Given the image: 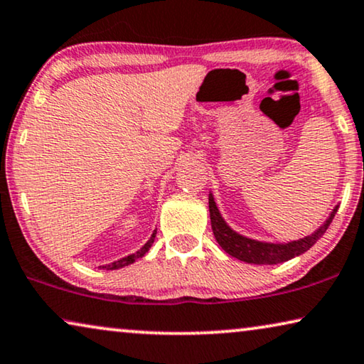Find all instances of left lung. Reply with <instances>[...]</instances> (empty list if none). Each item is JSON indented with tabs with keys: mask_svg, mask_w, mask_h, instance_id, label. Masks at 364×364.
Returning a JSON list of instances; mask_svg holds the SVG:
<instances>
[{
	"mask_svg": "<svg viewBox=\"0 0 364 364\" xmlns=\"http://www.w3.org/2000/svg\"><path fill=\"white\" fill-rule=\"evenodd\" d=\"M208 208H210V220H212V230L215 238H217L218 245L223 247V250L228 252L230 256L238 257V259L250 262V264H277V262H284L292 259L299 255H302L307 250H310L315 243H317L318 238H322L323 233L328 228V225L333 220L336 207L331 213V217L326 220L323 226L315 231L314 235L307 236V238L292 241V243L287 245H269V243H259V241L247 240L245 236L235 233L233 230L228 228L223 218L220 217L217 205H215V200L212 195L208 198Z\"/></svg>",
	"mask_w": 364,
	"mask_h": 364,
	"instance_id": "left-lung-1",
	"label": "left lung"
}]
</instances>
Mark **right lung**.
<instances>
[{
    "instance_id": "right-lung-1",
    "label": "right lung",
    "mask_w": 364,
    "mask_h": 364,
    "mask_svg": "<svg viewBox=\"0 0 364 364\" xmlns=\"http://www.w3.org/2000/svg\"><path fill=\"white\" fill-rule=\"evenodd\" d=\"M154 238H156V231L154 233H152V236H151V240L147 241V243L141 247V250L138 251V252H134V255H129V256H126V257H123V259H119V261H114V262H112V264H108V266H100V267H103V269H107V271H112V269H119V267H124V266H128V264H131V262H134L136 259H139V257H143L147 251H149V247H151V245L154 243Z\"/></svg>"
}]
</instances>
